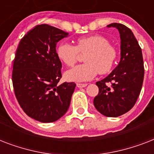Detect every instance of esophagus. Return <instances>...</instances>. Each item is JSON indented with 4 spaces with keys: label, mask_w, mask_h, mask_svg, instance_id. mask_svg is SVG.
Listing matches in <instances>:
<instances>
[{
    "label": "esophagus",
    "mask_w": 154,
    "mask_h": 154,
    "mask_svg": "<svg viewBox=\"0 0 154 154\" xmlns=\"http://www.w3.org/2000/svg\"><path fill=\"white\" fill-rule=\"evenodd\" d=\"M77 86L78 88H84V87L87 86V84H82V83H77Z\"/></svg>",
    "instance_id": "34e87169"
}]
</instances>
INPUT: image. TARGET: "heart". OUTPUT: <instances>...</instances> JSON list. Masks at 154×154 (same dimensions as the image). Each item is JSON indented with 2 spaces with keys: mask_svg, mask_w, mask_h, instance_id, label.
I'll list each match as a JSON object with an SVG mask.
<instances>
[{
  "mask_svg": "<svg viewBox=\"0 0 154 154\" xmlns=\"http://www.w3.org/2000/svg\"><path fill=\"white\" fill-rule=\"evenodd\" d=\"M56 53L61 62L72 67L79 58V53H86L85 61L66 72V78L73 82H86L94 79L97 73L106 74L114 66L117 58L116 48L101 35L82 37L76 40V45L62 42Z\"/></svg>",
  "mask_w": 154,
  "mask_h": 154,
  "instance_id": "heart-1",
  "label": "heart"
}]
</instances>
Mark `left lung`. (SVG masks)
<instances>
[{
  "mask_svg": "<svg viewBox=\"0 0 154 154\" xmlns=\"http://www.w3.org/2000/svg\"><path fill=\"white\" fill-rule=\"evenodd\" d=\"M107 26L120 32L121 60L108 77L96 83L99 93L94 105L104 116L117 117L135 105L142 88L145 69L141 47L131 29L119 23Z\"/></svg>",
  "mask_w": 154,
  "mask_h": 154,
  "instance_id": "left-lung-1",
  "label": "left lung"
}]
</instances>
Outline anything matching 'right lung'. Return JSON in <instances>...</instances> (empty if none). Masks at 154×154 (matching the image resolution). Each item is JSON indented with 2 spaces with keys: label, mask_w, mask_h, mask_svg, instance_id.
<instances>
[{
  "label": "right lung",
  "mask_w": 154,
  "mask_h": 154,
  "mask_svg": "<svg viewBox=\"0 0 154 154\" xmlns=\"http://www.w3.org/2000/svg\"><path fill=\"white\" fill-rule=\"evenodd\" d=\"M69 33L51 25H38L21 38L13 60L14 94L26 114L38 122H56L67 112L74 82H64L56 45Z\"/></svg>",
  "instance_id": "1"
}]
</instances>
